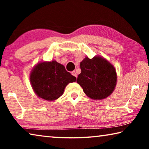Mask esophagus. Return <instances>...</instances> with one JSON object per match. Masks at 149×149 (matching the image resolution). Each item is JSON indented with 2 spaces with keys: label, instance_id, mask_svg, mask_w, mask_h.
<instances>
[{
  "label": "esophagus",
  "instance_id": "34e87169",
  "mask_svg": "<svg viewBox=\"0 0 149 149\" xmlns=\"http://www.w3.org/2000/svg\"><path fill=\"white\" fill-rule=\"evenodd\" d=\"M72 74L74 75V76L75 77H76L77 78V74H76V72H75V71H74V72H72Z\"/></svg>",
  "mask_w": 149,
  "mask_h": 149
}]
</instances>
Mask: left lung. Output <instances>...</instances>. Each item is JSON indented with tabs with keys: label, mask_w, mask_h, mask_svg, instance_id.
Wrapping results in <instances>:
<instances>
[{
	"label": "left lung",
	"mask_w": 149,
	"mask_h": 149,
	"mask_svg": "<svg viewBox=\"0 0 149 149\" xmlns=\"http://www.w3.org/2000/svg\"><path fill=\"white\" fill-rule=\"evenodd\" d=\"M81 70L77 82L91 99L102 100L114 91L117 75L114 67L100 56L86 57L80 63Z\"/></svg>",
	"instance_id": "8db88e82"
}]
</instances>
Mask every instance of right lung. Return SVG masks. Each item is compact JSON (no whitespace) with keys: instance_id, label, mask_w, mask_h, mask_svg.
Listing matches in <instances>:
<instances>
[{"instance_id":"1","label":"right lung","mask_w":149,"mask_h":149,"mask_svg":"<svg viewBox=\"0 0 149 149\" xmlns=\"http://www.w3.org/2000/svg\"><path fill=\"white\" fill-rule=\"evenodd\" d=\"M75 81L76 77L54 60L39 63L30 74V82L35 94L46 100L58 99L66 85Z\"/></svg>"}]
</instances>
